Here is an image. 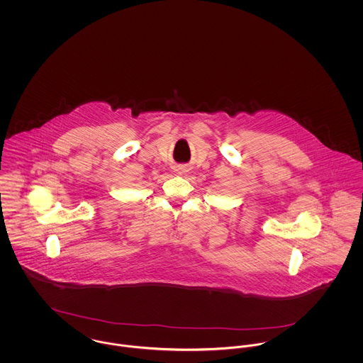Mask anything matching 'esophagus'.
Returning <instances> with one entry per match:
<instances>
[{"label":"esophagus","instance_id":"esophagus-1","mask_svg":"<svg viewBox=\"0 0 363 363\" xmlns=\"http://www.w3.org/2000/svg\"><path fill=\"white\" fill-rule=\"evenodd\" d=\"M177 172H179V174L182 173V170H181V167H179V170H177Z\"/></svg>","mask_w":363,"mask_h":363}]
</instances>
